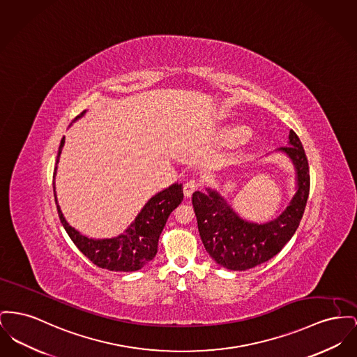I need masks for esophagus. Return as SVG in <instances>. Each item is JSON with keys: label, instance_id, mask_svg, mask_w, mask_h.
<instances>
[{"label": "esophagus", "instance_id": "esophagus-1", "mask_svg": "<svg viewBox=\"0 0 357 357\" xmlns=\"http://www.w3.org/2000/svg\"><path fill=\"white\" fill-rule=\"evenodd\" d=\"M199 188V182L197 179H190L185 185H183V194L185 197H191V194L195 191V190Z\"/></svg>", "mask_w": 357, "mask_h": 357}]
</instances>
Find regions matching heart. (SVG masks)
I'll return each instance as SVG.
<instances>
[{"label":"heart","mask_w":357,"mask_h":357,"mask_svg":"<svg viewBox=\"0 0 357 357\" xmlns=\"http://www.w3.org/2000/svg\"><path fill=\"white\" fill-rule=\"evenodd\" d=\"M233 135H234L236 139H243V137L247 136V130L245 129H236Z\"/></svg>","instance_id":"b5f03b06"}]
</instances>
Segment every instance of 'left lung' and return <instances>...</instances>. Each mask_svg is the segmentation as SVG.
Wrapping results in <instances>:
<instances>
[{
  "instance_id": "8db88e82",
  "label": "left lung",
  "mask_w": 357,
  "mask_h": 357,
  "mask_svg": "<svg viewBox=\"0 0 357 357\" xmlns=\"http://www.w3.org/2000/svg\"><path fill=\"white\" fill-rule=\"evenodd\" d=\"M284 153L295 169V192L286 209L271 221L257 224L240 217L215 189L192 194L198 231L210 257L231 271H245L273 257L299 227L310 190L309 163L296 133L290 130Z\"/></svg>"
}]
</instances>
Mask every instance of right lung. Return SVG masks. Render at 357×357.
Wrapping results in <instances>:
<instances>
[{"label":"right lung","mask_w":357,"mask_h":357,"mask_svg":"<svg viewBox=\"0 0 357 357\" xmlns=\"http://www.w3.org/2000/svg\"><path fill=\"white\" fill-rule=\"evenodd\" d=\"M84 110L74 121L84 117ZM64 146V137L61 142L56 166L54 171V179L56 175L59 158ZM54 197L58 214L64 229L77 248L84 253V256L94 263L100 268H106L109 271L119 273H132L143 268L148 261H151L156 252L160 233L163 231L168 215L171 211L178 208L183 201V186L182 183H174L167 189L156 192L152 198L148 199L143 209L139 211L136 218L126 231L116 237L110 238H91L81 234L75 228H73L58 204L56 190L54 183Z\"/></svg>","instance_id":"add662e5"}]
</instances>
